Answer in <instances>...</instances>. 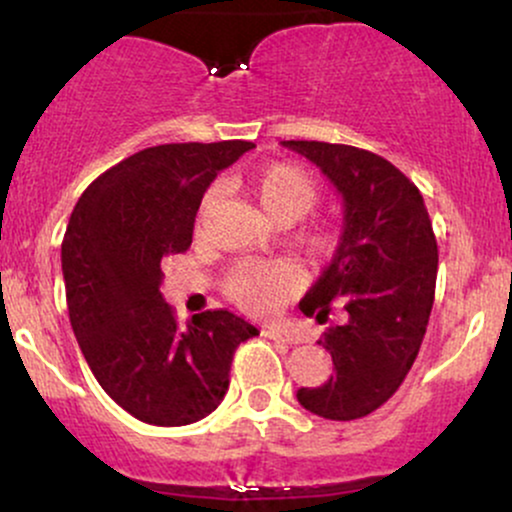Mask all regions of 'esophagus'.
Instances as JSON below:
<instances>
[{
	"label": "esophagus",
	"mask_w": 512,
	"mask_h": 512,
	"mask_svg": "<svg viewBox=\"0 0 512 512\" xmlns=\"http://www.w3.org/2000/svg\"><path fill=\"white\" fill-rule=\"evenodd\" d=\"M264 337L276 339V342H286V344H301L303 337L298 332L286 330V327H264L262 330Z\"/></svg>",
	"instance_id": "1"
}]
</instances>
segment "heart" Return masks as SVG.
Returning <instances> with one entry per match:
<instances>
[{
  "label": "heart",
  "instance_id": "obj_1",
  "mask_svg": "<svg viewBox=\"0 0 512 512\" xmlns=\"http://www.w3.org/2000/svg\"><path fill=\"white\" fill-rule=\"evenodd\" d=\"M250 195L279 223H296L320 202V185L313 175L293 163H269L257 168L245 180ZM219 202V187H211L197 209L195 228L204 233L211 211ZM342 228L337 223H315L296 233V248L310 262H330L342 248ZM301 276L296 264L286 260H248L240 262L226 276V296L243 310L255 315H274L293 293Z\"/></svg>",
  "mask_w": 512,
  "mask_h": 512
}]
</instances>
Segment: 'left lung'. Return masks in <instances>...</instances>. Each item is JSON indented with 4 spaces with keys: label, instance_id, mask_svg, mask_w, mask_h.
Here are the masks:
<instances>
[{
    "label": "left lung",
    "instance_id": "8db88e82",
    "mask_svg": "<svg viewBox=\"0 0 512 512\" xmlns=\"http://www.w3.org/2000/svg\"><path fill=\"white\" fill-rule=\"evenodd\" d=\"M281 144L315 163L344 204L342 248L301 301L320 325L332 303L344 305L346 320L317 342L332 354L334 375L296 397L322 419H361L395 395L424 342L436 296V236L421 192L383 156L346 144Z\"/></svg>",
    "mask_w": 512,
    "mask_h": 512
}]
</instances>
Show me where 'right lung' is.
<instances>
[{"mask_svg": "<svg viewBox=\"0 0 512 512\" xmlns=\"http://www.w3.org/2000/svg\"><path fill=\"white\" fill-rule=\"evenodd\" d=\"M250 149L240 139L151 146L98 175L72 211L62 274L74 337L103 390L144 424L209 416L238 344L260 334L228 310L182 330L161 293L163 260L192 245L207 187Z\"/></svg>", "mask_w": 512, "mask_h": 512, "instance_id": "obj_1", "label": "right lung"}]
</instances>
